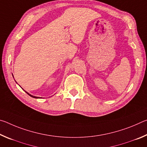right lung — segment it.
Returning a JSON list of instances; mask_svg holds the SVG:
<instances>
[{"label":"right lung","instance_id":"right-lung-1","mask_svg":"<svg viewBox=\"0 0 147 147\" xmlns=\"http://www.w3.org/2000/svg\"><path fill=\"white\" fill-rule=\"evenodd\" d=\"M26 93H27V92H26ZM27 94H28L30 96H32V97H33V98H38V97H37V96H32V95H31V94H29V93H27Z\"/></svg>","mask_w":147,"mask_h":147}]
</instances>
